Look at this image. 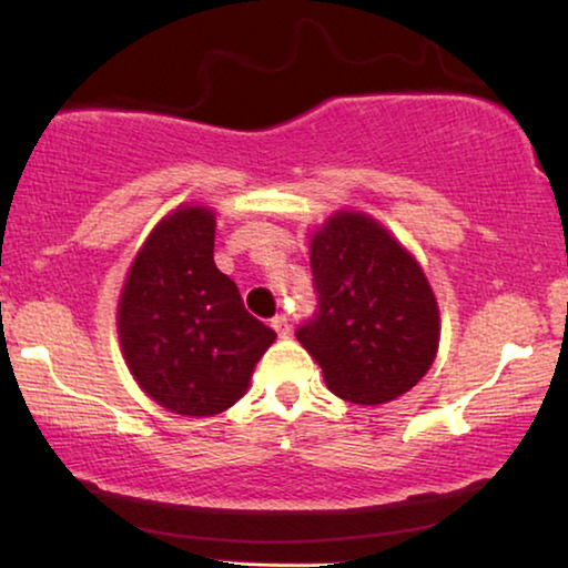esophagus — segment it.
Wrapping results in <instances>:
<instances>
[{
	"mask_svg": "<svg viewBox=\"0 0 568 568\" xmlns=\"http://www.w3.org/2000/svg\"><path fill=\"white\" fill-rule=\"evenodd\" d=\"M270 326L275 328L277 336H287V334H291V318H287L285 313H277V316H275L273 321H270Z\"/></svg>",
	"mask_w": 568,
	"mask_h": 568,
	"instance_id": "1",
	"label": "esophagus"
}]
</instances>
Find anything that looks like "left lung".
<instances>
[{
  "label": "left lung",
  "mask_w": 568,
  "mask_h": 568,
  "mask_svg": "<svg viewBox=\"0 0 568 568\" xmlns=\"http://www.w3.org/2000/svg\"><path fill=\"white\" fill-rule=\"evenodd\" d=\"M316 313L298 342L357 405L408 393L434 365L438 306L418 262L375 219L338 211L311 240Z\"/></svg>",
  "instance_id": "left-lung-1"
}]
</instances>
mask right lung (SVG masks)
I'll list each match as a JSON object with an SVG mask.
<instances>
[{
    "mask_svg": "<svg viewBox=\"0 0 568 568\" xmlns=\"http://www.w3.org/2000/svg\"><path fill=\"white\" fill-rule=\"evenodd\" d=\"M214 226L203 206L163 219L132 262L116 316L124 359L142 390L196 418L232 408L275 342L214 265Z\"/></svg>",
    "mask_w": 568,
    "mask_h": 568,
    "instance_id": "1",
    "label": "right lung"
}]
</instances>
